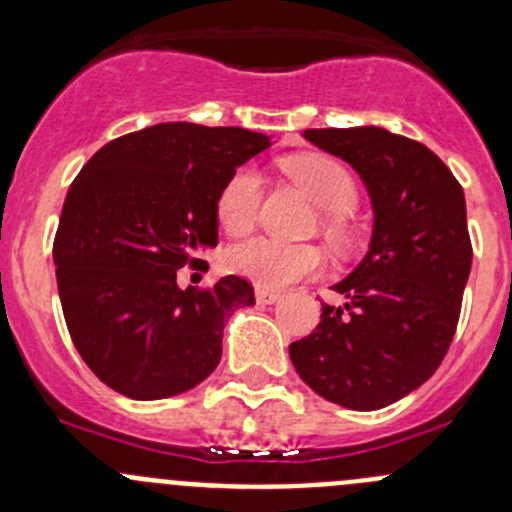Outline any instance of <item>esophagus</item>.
<instances>
[{
  "label": "esophagus",
  "mask_w": 512,
  "mask_h": 512,
  "mask_svg": "<svg viewBox=\"0 0 512 512\" xmlns=\"http://www.w3.org/2000/svg\"><path fill=\"white\" fill-rule=\"evenodd\" d=\"M255 297H257V302H260V304H275L277 299L282 297V294H280V292H275V289L257 287V289H255Z\"/></svg>",
  "instance_id": "esophagus-1"
}]
</instances>
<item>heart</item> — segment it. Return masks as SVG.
Masks as SVG:
<instances>
[{
    "mask_svg": "<svg viewBox=\"0 0 512 512\" xmlns=\"http://www.w3.org/2000/svg\"><path fill=\"white\" fill-rule=\"evenodd\" d=\"M285 170L297 180L309 198L327 215V232L332 237L347 235L342 215L352 213L359 203L354 175L339 160L322 153H304L285 160ZM262 200V178L252 165H242L227 178L218 195V220L230 235H245L257 223ZM235 275L247 277L265 289H280L292 282L314 277L324 270V257L312 245H285L270 237H252L230 247L225 257Z\"/></svg>",
    "mask_w": 512,
    "mask_h": 512,
    "instance_id": "obj_1",
    "label": "heart"
}]
</instances>
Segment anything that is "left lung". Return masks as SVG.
<instances>
[{
  "mask_svg": "<svg viewBox=\"0 0 512 512\" xmlns=\"http://www.w3.org/2000/svg\"><path fill=\"white\" fill-rule=\"evenodd\" d=\"M304 138L361 175L374 232L364 260L332 287L344 304H322L289 359L322 399L384 409L431 379L451 347L473 262L466 198L436 153L386 128H309Z\"/></svg>",
  "mask_w": 512,
  "mask_h": 512,
  "instance_id": "obj_1",
  "label": "left lung"
}]
</instances>
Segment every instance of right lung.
<instances>
[{"mask_svg": "<svg viewBox=\"0 0 512 512\" xmlns=\"http://www.w3.org/2000/svg\"><path fill=\"white\" fill-rule=\"evenodd\" d=\"M270 148L265 133L158 123L106 143L66 193L54 240L56 285L74 347L118 394L168 399L208 379L237 307L255 304L227 275L183 289L178 270L218 245V195Z\"/></svg>", "mask_w": 512, "mask_h": 512, "instance_id": "obj_1", "label": "right lung"}]
</instances>
